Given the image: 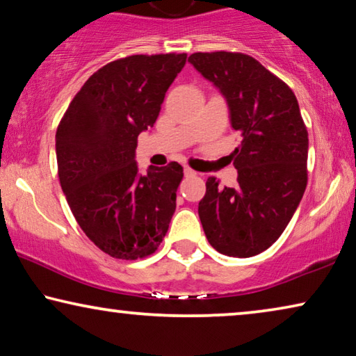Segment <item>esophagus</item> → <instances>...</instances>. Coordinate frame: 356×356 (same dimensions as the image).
<instances>
[{"instance_id": "obj_1", "label": "esophagus", "mask_w": 356, "mask_h": 356, "mask_svg": "<svg viewBox=\"0 0 356 356\" xmlns=\"http://www.w3.org/2000/svg\"><path fill=\"white\" fill-rule=\"evenodd\" d=\"M184 172H185V176H195V174H196L193 169H190V168H185Z\"/></svg>"}]
</instances>
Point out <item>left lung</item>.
<instances>
[{
	"mask_svg": "<svg viewBox=\"0 0 356 356\" xmlns=\"http://www.w3.org/2000/svg\"><path fill=\"white\" fill-rule=\"evenodd\" d=\"M188 62L224 95L241 136L236 184L208 179L201 225L216 251L252 257L278 240L304 196L309 132L291 88L251 56L195 52Z\"/></svg>",
	"mask_w": 356,
	"mask_h": 356,
	"instance_id": "1",
	"label": "left lung"
}]
</instances>
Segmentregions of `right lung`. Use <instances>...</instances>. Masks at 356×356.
Instances as JSON below:
<instances>
[{
  "label": "right lung",
  "instance_id": "1",
  "mask_svg": "<svg viewBox=\"0 0 356 356\" xmlns=\"http://www.w3.org/2000/svg\"><path fill=\"white\" fill-rule=\"evenodd\" d=\"M187 54L129 56L83 84L56 132L59 180L78 225L115 259L160 246L176 211L184 169L172 161L140 174L137 137L155 124Z\"/></svg>",
  "mask_w": 356,
  "mask_h": 356
}]
</instances>
